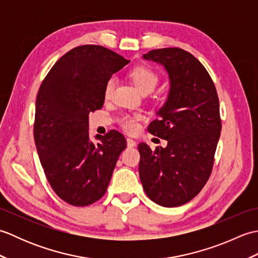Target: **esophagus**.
I'll return each instance as SVG.
<instances>
[{"label": "esophagus", "mask_w": 258, "mask_h": 258, "mask_svg": "<svg viewBox=\"0 0 258 258\" xmlns=\"http://www.w3.org/2000/svg\"><path fill=\"white\" fill-rule=\"evenodd\" d=\"M127 146L128 147H135L136 146V142L133 139H127Z\"/></svg>", "instance_id": "obj_1"}]
</instances>
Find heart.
<instances>
[{"mask_svg": "<svg viewBox=\"0 0 258 258\" xmlns=\"http://www.w3.org/2000/svg\"><path fill=\"white\" fill-rule=\"evenodd\" d=\"M130 76L136 87L143 93V94H149V93L153 92L156 86L160 83V75H158L155 71L147 67H138L133 69L130 72ZM115 85H116V80L114 78H111L105 85V90H104V96L106 98H111ZM141 115H125V116L120 119V125L123 126V128L127 132H135L139 128V120L141 119Z\"/></svg>", "mask_w": 258, "mask_h": 258, "instance_id": "obj_1", "label": "heart"}]
</instances>
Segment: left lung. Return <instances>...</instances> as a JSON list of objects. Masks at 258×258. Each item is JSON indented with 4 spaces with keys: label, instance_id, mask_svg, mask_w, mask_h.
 <instances>
[{
    "label": "left lung",
    "instance_id": "8db88e82",
    "mask_svg": "<svg viewBox=\"0 0 258 258\" xmlns=\"http://www.w3.org/2000/svg\"><path fill=\"white\" fill-rule=\"evenodd\" d=\"M143 57L161 64L169 93L149 132L167 141L152 151L139 144V172L146 195L164 207H176L200 193L211 176L222 122L217 92L203 64L178 47L152 50Z\"/></svg>",
    "mask_w": 258,
    "mask_h": 258
}]
</instances>
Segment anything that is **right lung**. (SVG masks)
Masks as SVG:
<instances>
[{"mask_svg": "<svg viewBox=\"0 0 258 258\" xmlns=\"http://www.w3.org/2000/svg\"><path fill=\"white\" fill-rule=\"evenodd\" d=\"M130 61L106 47L82 45L58 59L38 90L34 141L45 176L56 195L87 206L105 194L117 158L126 147L115 130L89 135V114L102 108L112 74Z\"/></svg>", "mask_w": 258, "mask_h": 258, "instance_id": "right-lung-1", "label": "right lung"}]
</instances>
